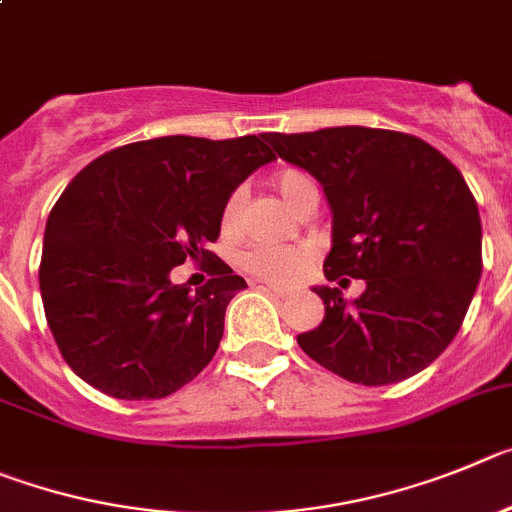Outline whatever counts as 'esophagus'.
<instances>
[{
  "mask_svg": "<svg viewBox=\"0 0 512 512\" xmlns=\"http://www.w3.org/2000/svg\"><path fill=\"white\" fill-rule=\"evenodd\" d=\"M262 288H265L267 293H275V296H280V298H285L290 293V290L283 288V285H273V283H265Z\"/></svg>",
  "mask_w": 512,
  "mask_h": 512,
  "instance_id": "1",
  "label": "esophagus"
}]
</instances>
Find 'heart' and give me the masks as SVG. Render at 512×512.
Instances as JSON below:
<instances>
[{
    "label": "heart",
    "mask_w": 512,
    "mask_h": 512,
    "mask_svg": "<svg viewBox=\"0 0 512 512\" xmlns=\"http://www.w3.org/2000/svg\"><path fill=\"white\" fill-rule=\"evenodd\" d=\"M275 188L280 191L290 206L296 204L298 193L313 183L311 178L296 168H285L275 173ZM239 216H242V193L234 191L222 209V229L224 234H232L239 227ZM308 255L306 250L293 245H252L245 252H239V265L245 267L247 273L262 280H273V283H288L298 278L306 267Z\"/></svg>",
    "instance_id": "heart-1"
}]
</instances>
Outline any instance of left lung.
<instances>
[{"mask_svg": "<svg viewBox=\"0 0 512 512\" xmlns=\"http://www.w3.org/2000/svg\"><path fill=\"white\" fill-rule=\"evenodd\" d=\"M262 137L324 186L334 219L326 278L367 285L352 303L339 288H313L326 313L298 334L303 352L362 385H390L431 365L457 336L482 275L480 211L462 173L405 132Z\"/></svg>", "mask_w": 512, "mask_h": 512, "instance_id": "obj_1", "label": "left lung"}]
</instances>
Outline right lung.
<instances>
[{"mask_svg": "<svg viewBox=\"0 0 512 512\" xmlns=\"http://www.w3.org/2000/svg\"><path fill=\"white\" fill-rule=\"evenodd\" d=\"M275 160L262 137H155L86 165L45 224L40 293L73 372L119 400H155L199 375L245 278L206 250L224 201ZM191 256L212 278L191 294L169 273Z\"/></svg>", "mask_w": 512, "mask_h": 512, "instance_id": "add662e5", "label": "right lung"}]
</instances>
